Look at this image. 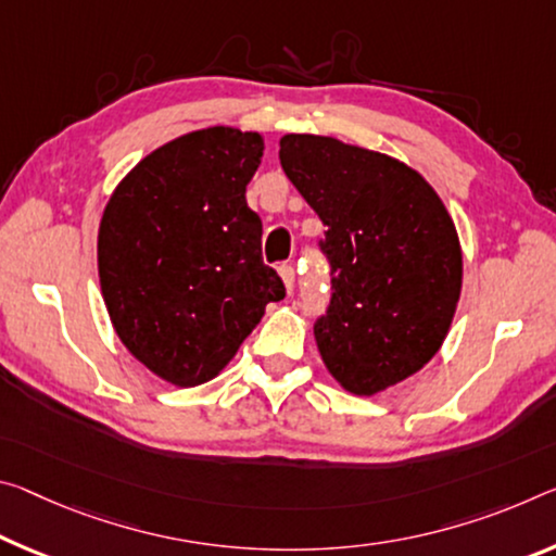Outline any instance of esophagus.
I'll use <instances>...</instances> for the list:
<instances>
[{
    "label": "esophagus",
    "instance_id": "obj_1",
    "mask_svg": "<svg viewBox=\"0 0 556 556\" xmlns=\"http://www.w3.org/2000/svg\"><path fill=\"white\" fill-rule=\"evenodd\" d=\"M279 277H281V281H285L287 292L292 294V289H294V279H296L292 264H281V267H279Z\"/></svg>",
    "mask_w": 556,
    "mask_h": 556
}]
</instances>
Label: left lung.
I'll return each instance as SVG.
<instances>
[{
  "label": "left lung",
  "instance_id": "1",
  "mask_svg": "<svg viewBox=\"0 0 556 556\" xmlns=\"http://www.w3.org/2000/svg\"><path fill=\"white\" fill-rule=\"evenodd\" d=\"M279 161L326 227L331 302L314 324L324 366L356 395L418 374L443 346L463 287L443 200L405 163L329 136L289 134Z\"/></svg>",
  "mask_w": 556,
  "mask_h": 556
}]
</instances>
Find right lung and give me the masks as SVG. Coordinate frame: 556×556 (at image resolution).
I'll use <instances>...</instances> for the list:
<instances>
[{
	"instance_id": "right-lung-1",
	"label": "right lung",
	"mask_w": 556,
	"mask_h": 556,
	"mask_svg": "<svg viewBox=\"0 0 556 556\" xmlns=\"http://www.w3.org/2000/svg\"><path fill=\"white\" fill-rule=\"evenodd\" d=\"M262 151L252 130H192L146 155L103 210L99 277L113 329L180 389L223 371L264 306L285 299L244 200Z\"/></svg>"
}]
</instances>
